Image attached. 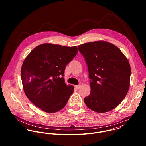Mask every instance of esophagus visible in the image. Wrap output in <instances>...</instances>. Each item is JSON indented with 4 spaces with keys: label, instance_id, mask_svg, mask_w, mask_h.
<instances>
[{
    "label": "esophagus",
    "instance_id": "esophagus-1",
    "mask_svg": "<svg viewBox=\"0 0 146 146\" xmlns=\"http://www.w3.org/2000/svg\"><path fill=\"white\" fill-rule=\"evenodd\" d=\"M80 86H81L80 85H75V88L76 89H79Z\"/></svg>",
    "mask_w": 146,
    "mask_h": 146
}]
</instances>
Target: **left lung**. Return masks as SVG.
Masks as SVG:
<instances>
[{
	"label": "left lung",
	"instance_id": "left-lung-1",
	"mask_svg": "<svg viewBox=\"0 0 146 146\" xmlns=\"http://www.w3.org/2000/svg\"><path fill=\"white\" fill-rule=\"evenodd\" d=\"M88 65L91 91L84 99L86 106L98 113L116 108L125 98L130 86L131 68L121 50L105 41L79 45Z\"/></svg>",
	"mask_w": 146,
	"mask_h": 146
}]
</instances>
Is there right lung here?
<instances>
[{"label": "right lung", "mask_w": 146, "mask_h": 146, "mask_svg": "<svg viewBox=\"0 0 146 146\" xmlns=\"http://www.w3.org/2000/svg\"><path fill=\"white\" fill-rule=\"evenodd\" d=\"M78 53L76 46L67 47L44 43L33 49L23 61L21 79L29 100L47 113L63 108L74 86L64 83L66 65Z\"/></svg>", "instance_id": "right-lung-1"}]
</instances>
